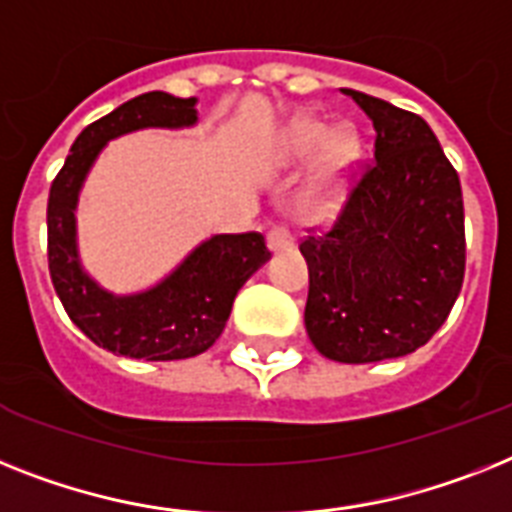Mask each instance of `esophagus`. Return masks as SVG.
Here are the masks:
<instances>
[{"instance_id":"34e87169","label":"esophagus","mask_w":512,"mask_h":512,"mask_svg":"<svg viewBox=\"0 0 512 512\" xmlns=\"http://www.w3.org/2000/svg\"><path fill=\"white\" fill-rule=\"evenodd\" d=\"M266 246L269 251H287V248H293V235L282 225H272L266 232Z\"/></svg>"}]
</instances>
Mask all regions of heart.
Here are the masks:
<instances>
[{
	"label": "heart",
	"instance_id": "heart-1",
	"mask_svg": "<svg viewBox=\"0 0 512 512\" xmlns=\"http://www.w3.org/2000/svg\"><path fill=\"white\" fill-rule=\"evenodd\" d=\"M319 149L316 172L311 185L301 198V209L306 214H324L340 196L342 183L356 167L361 156V141L350 128H337L329 133V125L322 120H298L285 130L280 143V156L285 162H301Z\"/></svg>",
	"mask_w": 512,
	"mask_h": 512
}]
</instances>
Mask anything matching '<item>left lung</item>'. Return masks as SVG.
Instances as JSON below:
<instances>
[{"mask_svg": "<svg viewBox=\"0 0 512 512\" xmlns=\"http://www.w3.org/2000/svg\"><path fill=\"white\" fill-rule=\"evenodd\" d=\"M374 125V159L327 230L301 240L306 332L324 358L374 363L426 345L466 274L463 193L418 114L342 88Z\"/></svg>", "mask_w": 512, "mask_h": 512, "instance_id": "8db88e82", "label": "left lung"}]
</instances>
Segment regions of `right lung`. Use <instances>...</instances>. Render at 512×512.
<instances>
[{"label":"right lung","mask_w":512,"mask_h":512,"mask_svg":"<svg viewBox=\"0 0 512 512\" xmlns=\"http://www.w3.org/2000/svg\"><path fill=\"white\" fill-rule=\"evenodd\" d=\"M196 120L193 96L177 99L164 91L135 96L75 138L49 190L46 232L54 290L75 327L99 348L120 356L177 361L209 350L225 329L240 287L272 256L261 232L214 235L167 280L135 295L107 293L83 272L75 243V206L99 151L117 135L141 128H185Z\"/></svg>","instance_id":"obj_1"}]
</instances>
